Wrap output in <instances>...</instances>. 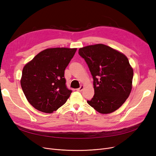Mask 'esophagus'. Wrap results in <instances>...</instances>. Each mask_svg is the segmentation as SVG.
<instances>
[{"mask_svg": "<svg viewBox=\"0 0 156 156\" xmlns=\"http://www.w3.org/2000/svg\"><path fill=\"white\" fill-rule=\"evenodd\" d=\"M83 89H84V86H81V87H80V88L77 89V90L79 91V92H81Z\"/></svg>", "mask_w": 156, "mask_h": 156, "instance_id": "1", "label": "esophagus"}]
</instances>
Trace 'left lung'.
<instances>
[{
	"label": "left lung",
	"mask_w": 156,
	"mask_h": 156,
	"mask_svg": "<svg viewBox=\"0 0 156 156\" xmlns=\"http://www.w3.org/2000/svg\"><path fill=\"white\" fill-rule=\"evenodd\" d=\"M93 77L94 95L87 103L101 114L120 108L129 97L133 70L126 56L103 44L88 45L79 49Z\"/></svg>",
	"instance_id": "left-lung-1"
}]
</instances>
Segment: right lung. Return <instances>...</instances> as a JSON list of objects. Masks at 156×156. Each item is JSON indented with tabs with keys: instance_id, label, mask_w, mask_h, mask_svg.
<instances>
[{
	"instance_id": "1",
	"label": "right lung",
	"mask_w": 156,
	"mask_h": 156,
	"mask_svg": "<svg viewBox=\"0 0 156 156\" xmlns=\"http://www.w3.org/2000/svg\"><path fill=\"white\" fill-rule=\"evenodd\" d=\"M77 49L56 48L41 51L23 69L21 85L30 104L51 113L66 102L72 90L66 84L64 70Z\"/></svg>"
}]
</instances>
